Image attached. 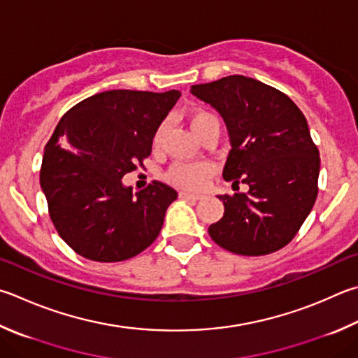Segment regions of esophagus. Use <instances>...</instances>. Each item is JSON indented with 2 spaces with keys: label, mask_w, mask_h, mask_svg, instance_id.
<instances>
[{
  "label": "esophagus",
  "mask_w": 358,
  "mask_h": 358,
  "mask_svg": "<svg viewBox=\"0 0 358 358\" xmlns=\"http://www.w3.org/2000/svg\"><path fill=\"white\" fill-rule=\"evenodd\" d=\"M180 197L186 199V200H200L201 199V196H199V194H191V192H186V191H181Z\"/></svg>",
  "instance_id": "esophagus-1"
}]
</instances>
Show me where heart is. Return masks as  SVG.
Here are the masks:
<instances>
[{
	"instance_id": "obj_1",
	"label": "heart",
	"mask_w": 358,
	"mask_h": 358,
	"mask_svg": "<svg viewBox=\"0 0 358 358\" xmlns=\"http://www.w3.org/2000/svg\"><path fill=\"white\" fill-rule=\"evenodd\" d=\"M189 125L192 131L196 136H199L201 131H205L208 127L217 125L219 120L217 117L210 111H205V109H196L189 117ZM162 131H164V125L158 128L157 134H155V145L159 144L162 138ZM210 173V167L203 162H194V164H186V162H178V164L172 166L171 171H169L167 177L172 183L178 185L181 187H186V189H200L201 186L205 185V180Z\"/></svg>"
}]
</instances>
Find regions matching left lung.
<instances>
[{
	"mask_svg": "<svg viewBox=\"0 0 358 358\" xmlns=\"http://www.w3.org/2000/svg\"><path fill=\"white\" fill-rule=\"evenodd\" d=\"M222 117L231 150L222 177L249 192L217 196L224 216L208 233L238 255H268L287 245L317 196L320 152L308 123L289 96L253 78L230 75L191 86Z\"/></svg>",
	"mask_w": 358,
	"mask_h": 358,
	"instance_id": "left-lung-1",
	"label": "left lung"
}]
</instances>
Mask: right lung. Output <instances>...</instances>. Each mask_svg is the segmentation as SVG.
<instances>
[{"mask_svg":"<svg viewBox=\"0 0 358 358\" xmlns=\"http://www.w3.org/2000/svg\"><path fill=\"white\" fill-rule=\"evenodd\" d=\"M180 95L106 90L57 123L45 145L41 187L57 233L81 257L123 262L158 238L177 191L153 181L133 194L122 178L150 157L155 134Z\"/></svg>","mask_w":358,"mask_h":358,"instance_id":"obj_1","label":"right lung"}]
</instances>
